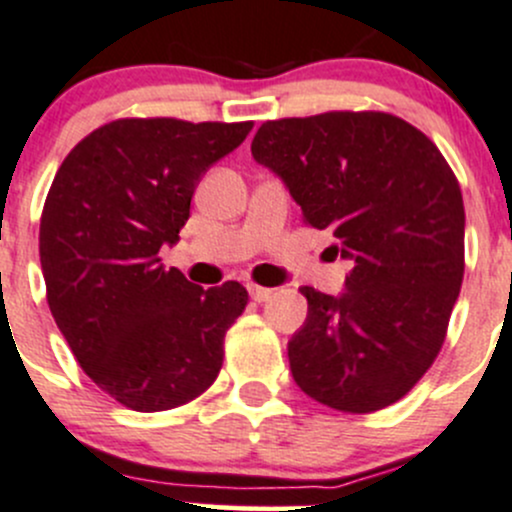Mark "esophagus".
Returning <instances> with one entry per match:
<instances>
[{
  "instance_id": "34e87169",
  "label": "esophagus",
  "mask_w": 512,
  "mask_h": 512,
  "mask_svg": "<svg viewBox=\"0 0 512 512\" xmlns=\"http://www.w3.org/2000/svg\"><path fill=\"white\" fill-rule=\"evenodd\" d=\"M249 293H251V298H254L256 303H263V301H268V298H271V288H263V286H256V283H251L249 286Z\"/></svg>"
}]
</instances>
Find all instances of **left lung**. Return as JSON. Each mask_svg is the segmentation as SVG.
Here are the masks:
<instances>
[{"label": "left lung", "mask_w": 512, "mask_h": 512, "mask_svg": "<svg viewBox=\"0 0 512 512\" xmlns=\"http://www.w3.org/2000/svg\"><path fill=\"white\" fill-rule=\"evenodd\" d=\"M303 224L351 261L346 291L301 293L308 316L288 341L293 381L343 413L401 401L433 366L465 271V209L438 146L386 111L263 121L251 141Z\"/></svg>", "instance_id": "left-lung-1"}]
</instances>
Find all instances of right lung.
<instances>
[{
  "label": "right lung",
  "mask_w": 512,
  "mask_h": 512,
  "mask_svg": "<svg viewBox=\"0 0 512 512\" xmlns=\"http://www.w3.org/2000/svg\"><path fill=\"white\" fill-rule=\"evenodd\" d=\"M254 121L116 119L67 154L39 224L47 303L86 376L121 406L169 411L199 398L249 303L239 281L204 291L161 266L196 184Z\"/></svg>",
  "instance_id": "obj_1"
}]
</instances>
